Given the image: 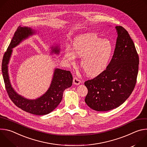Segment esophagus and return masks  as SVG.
Listing matches in <instances>:
<instances>
[{"label":"esophagus","instance_id":"1","mask_svg":"<svg viewBox=\"0 0 147 147\" xmlns=\"http://www.w3.org/2000/svg\"><path fill=\"white\" fill-rule=\"evenodd\" d=\"M73 83L75 85H77L78 86L81 83V81L79 79H78L77 77H74L73 78Z\"/></svg>","mask_w":147,"mask_h":147}]
</instances>
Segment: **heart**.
<instances>
[{
  "label": "heart",
  "mask_w": 147,
  "mask_h": 147,
  "mask_svg": "<svg viewBox=\"0 0 147 147\" xmlns=\"http://www.w3.org/2000/svg\"><path fill=\"white\" fill-rule=\"evenodd\" d=\"M72 46L73 49L66 48L65 58L74 65L77 56L81 57V67L87 76L95 77L108 67L113 53V45L109 40L94 34H84L74 38Z\"/></svg>",
  "instance_id": "b5f03b06"
}]
</instances>
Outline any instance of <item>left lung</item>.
Listing matches in <instances>:
<instances>
[{"label": "left lung", "mask_w": 147, "mask_h": 147, "mask_svg": "<svg viewBox=\"0 0 147 147\" xmlns=\"http://www.w3.org/2000/svg\"><path fill=\"white\" fill-rule=\"evenodd\" d=\"M115 28L116 44L108 67L84 83L88 89L85 102L96 111H108L120 106L130 96L136 84L139 57L134 44L123 27Z\"/></svg>", "instance_id": "1"}]
</instances>
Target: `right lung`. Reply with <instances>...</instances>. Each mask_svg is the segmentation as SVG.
I'll list each match as a JSON object with an SVG mask.
<instances>
[{"label":"right lung","mask_w":147,"mask_h":147,"mask_svg":"<svg viewBox=\"0 0 147 147\" xmlns=\"http://www.w3.org/2000/svg\"><path fill=\"white\" fill-rule=\"evenodd\" d=\"M36 31L28 27L19 26L5 53L2 60V71L7 94L13 102L24 111L36 115H45L52 112L60 103L63 91L70 87L73 76L69 71L55 69L51 85L47 92L35 99H30L19 95L13 88L9 76L8 65L13 52V48L18 45L29 36L35 34ZM51 53L59 55V45L51 47Z\"/></svg>","instance_id":"add662e5"}]
</instances>
